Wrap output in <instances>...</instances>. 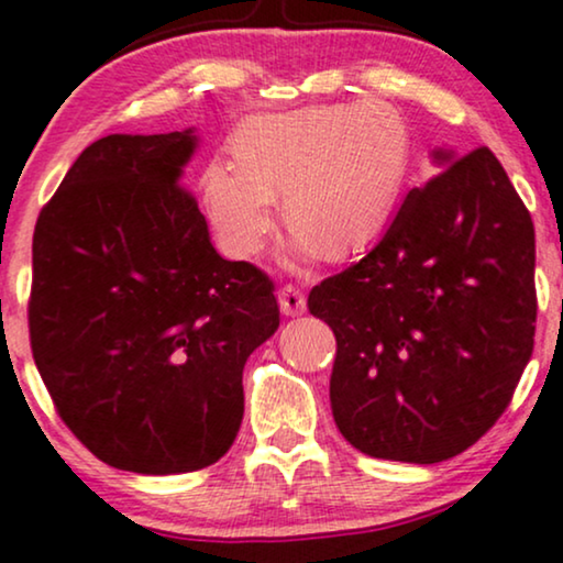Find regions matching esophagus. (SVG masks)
I'll return each instance as SVG.
<instances>
[{
  "label": "esophagus",
  "mask_w": 563,
  "mask_h": 563,
  "mask_svg": "<svg viewBox=\"0 0 563 563\" xmlns=\"http://www.w3.org/2000/svg\"><path fill=\"white\" fill-rule=\"evenodd\" d=\"M277 301H280V311L286 317H298L306 311V298L296 286H283L280 294H277Z\"/></svg>",
  "instance_id": "esophagus-1"
}]
</instances>
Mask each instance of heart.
Returning <instances> with one entry per match:
<instances>
[{
	"mask_svg": "<svg viewBox=\"0 0 563 563\" xmlns=\"http://www.w3.org/2000/svg\"><path fill=\"white\" fill-rule=\"evenodd\" d=\"M233 158L202 170L210 223L233 257H254L275 229V195L296 225L294 252L345 254L374 239L410 163V132L384 101L306 106L249 117Z\"/></svg>",
	"mask_w": 563,
	"mask_h": 563,
	"instance_id": "1",
	"label": "heart"
}]
</instances>
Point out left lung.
<instances>
[{"mask_svg": "<svg viewBox=\"0 0 563 563\" xmlns=\"http://www.w3.org/2000/svg\"><path fill=\"white\" fill-rule=\"evenodd\" d=\"M379 244L309 294L338 340L334 423L368 457L433 465L501 418L536 343V229L488 147L437 151Z\"/></svg>", "mask_w": 563, "mask_h": 563, "instance_id": "8db88e82", "label": "left lung"}]
</instances>
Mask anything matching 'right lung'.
Instances as JSON below:
<instances>
[{
    "instance_id": "right-lung-1",
    "label": "right lung",
    "mask_w": 563,
    "mask_h": 563,
    "mask_svg": "<svg viewBox=\"0 0 563 563\" xmlns=\"http://www.w3.org/2000/svg\"><path fill=\"white\" fill-rule=\"evenodd\" d=\"M195 147V130L96 140L33 231V361L67 429L119 471L223 457L246 358L280 324L273 280L220 257L179 184Z\"/></svg>"
}]
</instances>
